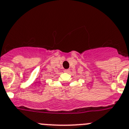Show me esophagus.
Here are the masks:
<instances>
[{
  "label": "esophagus",
  "instance_id": "esophagus-1",
  "mask_svg": "<svg viewBox=\"0 0 129 129\" xmlns=\"http://www.w3.org/2000/svg\"><path fill=\"white\" fill-rule=\"evenodd\" d=\"M64 72H66V73H69L71 71H70V69H65L64 70Z\"/></svg>",
  "mask_w": 129,
  "mask_h": 129
}]
</instances>
